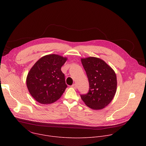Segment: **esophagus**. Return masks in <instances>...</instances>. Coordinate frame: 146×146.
<instances>
[{
	"label": "esophagus",
	"instance_id": "34e87169",
	"mask_svg": "<svg viewBox=\"0 0 146 146\" xmlns=\"http://www.w3.org/2000/svg\"><path fill=\"white\" fill-rule=\"evenodd\" d=\"M71 87H72L73 88H74V89H76V88H77V86H76V84H73Z\"/></svg>",
	"mask_w": 146,
	"mask_h": 146
}]
</instances>
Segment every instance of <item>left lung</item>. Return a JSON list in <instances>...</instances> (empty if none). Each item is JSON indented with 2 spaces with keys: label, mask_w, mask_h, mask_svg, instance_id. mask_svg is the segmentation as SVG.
<instances>
[{
  "label": "left lung",
  "mask_w": 146,
  "mask_h": 146,
  "mask_svg": "<svg viewBox=\"0 0 146 146\" xmlns=\"http://www.w3.org/2000/svg\"><path fill=\"white\" fill-rule=\"evenodd\" d=\"M90 84L88 94L81 95L86 105L93 110L105 108L113 99L117 91V76L103 60L90 56L81 58Z\"/></svg>",
  "instance_id": "obj_1"
}]
</instances>
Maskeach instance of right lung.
Segmentation results:
<instances>
[{
    "mask_svg": "<svg viewBox=\"0 0 146 146\" xmlns=\"http://www.w3.org/2000/svg\"><path fill=\"white\" fill-rule=\"evenodd\" d=\"M68 58L57 54L39 59L27 77V86L32 96L41 104H51L58 100L67 88L61 67Z\"/></svg>",
    "mask_w": 146,
    "mask_h": 146,
    "instance_id": "1",
    "label": "right lung"
}]
</instances>
